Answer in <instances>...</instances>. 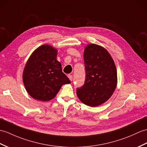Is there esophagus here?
I'll use <instances>...</instances> for the list:
<instances>
[{"label":"esophagus","mask_w":147,"mask_h":147,"mask_svg":"<svg viewBox=\"0 0 147 147\" xmlns=\"http://www.w3.org/2000/svg\"><path fill=\"white\" fill-rule=\"evenodd\" d=\"M67 77L69 78V79L71 81L73 80V76H72V75H71V74H69V75H68Z\"/></svg>","instance_id":"34e87169"}]
</instances>
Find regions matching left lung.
<instances>
[{
    "instance_id": "1",
    "label": "left lung",
    "mask_w": 147,
    "mask_h": 147,
    "mask_svg": "<svg viewBox=\"0 0 147 147\" xmlns=\"http://www.w3.org/2000/svg\"><path fill=\"white\" fill-rule=\"evenodd\" d=\"M83 57L86 77L76 93L82 103L98 107L111 96L117 87V68L107 50L97 44H90L85 47Z\"/></svg>"
}]
</instances>
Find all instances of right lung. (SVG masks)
<instances>
[{"label": "right lung", "mask_w": 147, "mask_h": 147, "mask_svg": "<svg viewBox=\"0 0 147 147\" xmlns=\"http://www.w3.org/2000/svg\"><path fill=\"white\" fill-rule=\"evenodd\" d=\"M57 51L48 44L37 48L30 55L23 72V82L30 96L37 100H52L63 84L71 83L56 59Z\"/></svg>", "instance_id": "right-lung-1"}]
</instances>
